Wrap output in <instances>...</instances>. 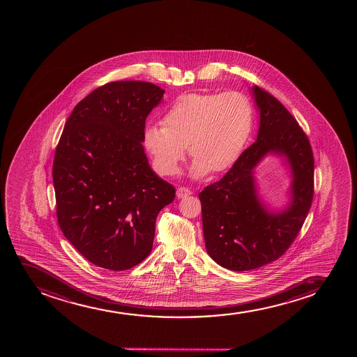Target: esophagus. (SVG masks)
Returning <instances> with one entry per match:
<instances>
[{"instance_id": "esophagus-1", "label": "esophagus", "mask_w": 357, "mask_h": 357, "mask_svg": "<svg viewBox=\"0 0 357 357\" xmlns=\"http://www.w3.org/2000/svg\"><path fill=\"white\" fill-rule=\"evenodd\" d=\"M190 194H192V192H190L188 188L180 187V188L177 189L176 197H178V199H183V197H189Z\"/></svg>"}]
</instances>
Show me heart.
Segmentation results:
<instances>
[{
  "label": "heart",
  "mask_w": 357,
  "mask_h": 357,
  "mask_svg": "<svg viewBox=\"0 0 357 357\" xmlns=\"http://www.w3.org/2000/svg\"><path fill=\"white\" fill-rule=\"evenodd\" d=\"M162 124L144 131V145L157 170L176 175L188 145L195 160L192 175L200 178L209 170L224 172L241 156L254 128V106L239 91L182 95L167 109Z\"/></svg>",
  "instance_id": "heart-1"
}]
</instances>
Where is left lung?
<instances>
[{"instance_id": "obj_1", "label": "left lung", "mask_w": 357, "mask_h": 357, "mask_svg": "<svg viewBox=\"0 0 357 357\" xmlns=\"http://www.w3.org/2000/svg\"><path fill=\"white\" fill-rule=\"evenodd\" d=\"M252 96L259 112L257 139L222 180L199 194L206 250L234 271L280 259L299 234L313 199L314 160L307 135L273 95L254 86ZM271 153L284 158L291 172L290 202L281 211L262 204L254 180V169Z\"/></svg>"}]
</instances>
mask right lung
<instances>
[{"label":"right lung","instance_id":"add662e5","mask_svg":"<svg viewBox=\"0 0 357 357\" xmlns=\"http://www.w3.org/2000/svg\"><path fill=\"white\" fill-rule=\"evenodd\" d=\"M164 91L142 81L100 86L74 108L54 153L57 219L89 262L128 271L151 252L160 211L175 197L143 148L145 120Z\"/></svg>","mask_w":357,"mask_h":357}]
</instances>
